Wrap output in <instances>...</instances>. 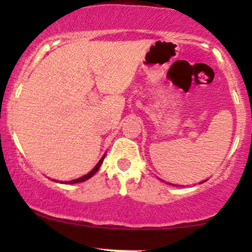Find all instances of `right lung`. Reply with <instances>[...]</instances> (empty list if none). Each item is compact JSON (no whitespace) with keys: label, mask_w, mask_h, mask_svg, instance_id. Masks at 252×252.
I'll list each match as a JSON object with an SVG mask.
<instances>
[{"label":"right lung","mask_w":252,"mask_h":252,"mask_svg":"<svg viewBox=\"0 0 252 252\" xmlns=\"http://www.w3.org/2000/svg\"><path fill=\"white\" fill-rule=\"evenodd\" d=\"M103 160H104V156L102 158H100V161L99 162H98L97 164H96V167H94V169L91 170V172L89 173V174H86V175H84V176H82V178H79V179H76V180H72V181H68L67 184H77V182H83V181H85V180H88V179H90L91 178V176H94V174H96L97 173V170L99 169V167H100V164L103 163Z\"/></svg>","instance_id":"right-lung-1"}]
</instances>
